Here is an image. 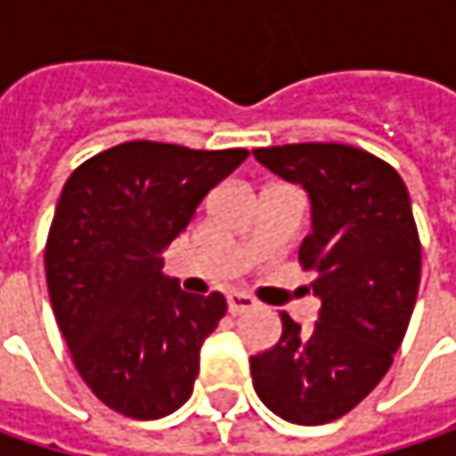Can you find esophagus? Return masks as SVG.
<instances>
[{
    "instance_id": "esophagus-1",
    "label": "esophagus",
    "mask_w": 456,
    "mask_h": 456,
    "mask_svg": "<svg viewBox=\"0 0 456 456\" xmlns=\"http://www.w3.org/2000/svg\"><path fill=\"white\" fill-rule=\"evenodd\" d=\"M253 306H256V301H253L250 296H245V293H229L227 296V309L232 317L245 314V312H250Z\"/></svg>"
}]
</instances>
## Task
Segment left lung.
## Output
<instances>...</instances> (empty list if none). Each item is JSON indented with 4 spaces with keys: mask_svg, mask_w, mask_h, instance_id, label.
<instances>
[{
    "mask_svg": "<svg viewBox=\"0 0 456 456\" xmlns=\"http://www.w3.org/2000/svg\"><path fill=\"white\" fill-rule=\"evenodd\" d=\"M253 155L312 198L298 261L314 272L319 319L285 312L274 348L250 356L258 399L288 422L324 425L354 410L388 372L419 288L422 248L407 184L378 155L340 142L258 147Z\"/></svg>",
    "mask_w": 456,
    "mask_h": 456,
    "instance_id": "1",
    "label": "left lung"
}]
</instances>
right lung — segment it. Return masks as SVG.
Segmentation results:
<instances>
[{"label":"right lung","mask_w":456,"mask_h":456,"mask_svg":"<svg viewBox=\"0 0 456 456\" xmlns=\"http://www.w3.org/2000/svg\"><path fill=\"white\" fill-rule=\"evenodd\" d=\"M245 158L137 139L84 160L62 187L45 248L52 312L84 383L124 417L158 419L192 396L227 301L163 277V250Z\"/></svg>","instance_id":"add662e5"}]
</instances>
